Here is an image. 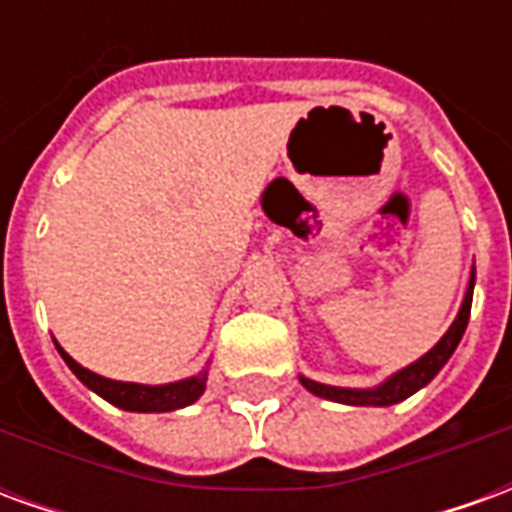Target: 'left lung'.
I'll list each match as a JSON object with an SVG mask.
<instances>
[{
  "instance_id": "1",
  "label": "left lung",
  "mask_w": 512,
  "mask_h": 512,
  "mask_svg": "<svg viewBox=\"0 0 512 512\" xmlns=\"http://www.w3.org/2000/svg\"><path fill=\"white\" fill-rule=\"evenodd\" d=\"M472 290H474V268L472 277H469V290H466V299L458 312V318L452 321L450 332L441 337L439 343L430 348L428 354L417 359L414 365H408L406 370H400L395 376L384 381L376 389H343V386H326L310 378H301V384L310 389L312 395L326 397V400H337V403H348V406H392L406 400L408 395H414L417 389L428 384L430 378L439 373L441 367L447 365V359L452 351L461 343L463 332H466V323H469V312H472Z\"/></svg>"
}]
</instances>
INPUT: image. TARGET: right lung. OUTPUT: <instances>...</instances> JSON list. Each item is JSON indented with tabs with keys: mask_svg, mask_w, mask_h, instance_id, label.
Instances as JSON below:
<instances>
[{
	"mask_svg": "<svg viewBox=\"0 0 512 512\" xmlns=\"http://www.w3.org/2000/svg\"><path fill=\"white\" fill-rule=\"evenodd\" d=\"M57 351H60L65 365L71 367L84 386H90L93 392H98L104 400H109L112 406L126 408V411H175V408L189 406V403H194L205 392V381H208V373H200V376L186 378V381H178V384H126V381H112V378L95 376L87 367L73 362L60 345H57Z\"/></svg>",
	"mask_w": 512,
	"mask_h": 512,
	"instance_id": "right-lung-1",
	"label": "right lung"
}]
</instances>
